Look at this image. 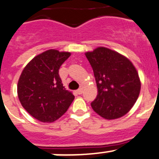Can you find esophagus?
<instances>
[{"instance_id":"1","label":"esophagus","mask_w":159,"mask_h":159,"mask_svg":"<svg viewBox=\"0 0 159 159\" xmlns=\"http://www.w3.org/2000/svg\"><path fill=\"white\" fill-rule=\"evenodd\" d=\"M82 92H83V89H82V88H79V89L77 90V93H78V94H81Z\"/></svg>"}]
</instances>
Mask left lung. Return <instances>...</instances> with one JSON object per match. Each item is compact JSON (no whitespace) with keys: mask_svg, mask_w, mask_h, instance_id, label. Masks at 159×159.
Wrapping results in <instances>:
<instances>
[{"mask_svg":"<svg viewBox=\"0 0 159 159\" xmlns=\"http://www.w3.org/2000/svg\"><path fill=\"white\" fill-rule=\"evenodd\" d=\"M93 69L98 95L91 102L93 110L108 120L129 112L139 96L141 82L130 61L116 51L98 47L85 53Z\"/></svg>","mask_w":159,"mask_h":159,"instance_id":"obj_1","label":"left lung"}]
</instances>
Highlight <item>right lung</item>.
<instances>
[{
    "instance_id": "obj_1",
    "label": "right lung",
    "mask_w": 159,
    "mask_h": 159,
    "mask_svg": "<svg viewBox=\"0 0 159 159\" xmlns=\"http://www.w3.org/2000/svg\"><path fill=\"white\" fill-rule=\"evenodd\" d=\"M69 52L49 49L36 56L22 71L17 83L20 104L34 118L53 122L67 111L74 96L63 86L59 69Z\"/></svg>"
}]
</instances>
